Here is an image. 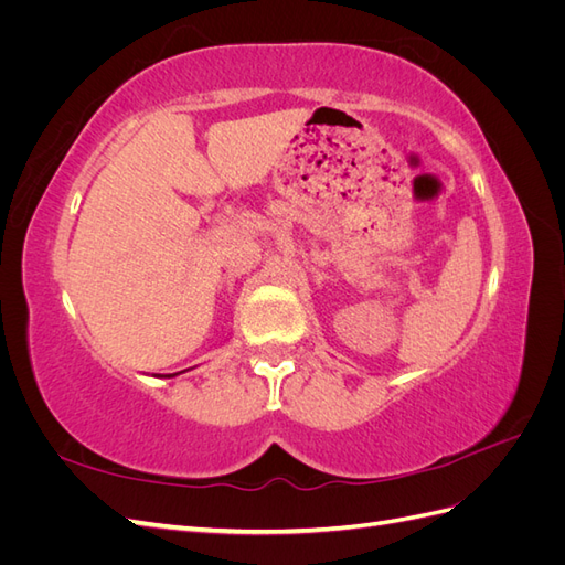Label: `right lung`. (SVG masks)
I'll return each mask as SVG.
<instances>
[{
  "mask_svg": "<svg viewBox=\"0 0 565 565\" xmlns=\"http://www.w3.org/2000/svg\"><path fill=\"white\" fill-rule=\"evenodd\" d=\"M181 372H185V370H181ZM181 372H174V374H164V377H177V374H181Z\"/></svg>",
  "mask_w": 565,
  "mask_h": 565,
  "instance_id": "1",
  "label": "right lung"
}]
</instances>
